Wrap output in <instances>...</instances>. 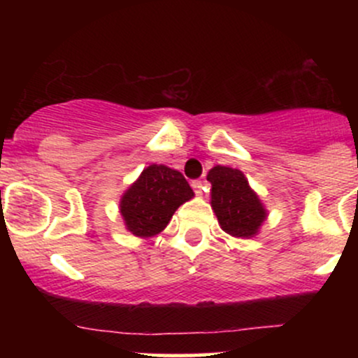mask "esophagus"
<instances>
[{"label": "esophagus", "instance_id": "obj_1", "mask_svg": "<svg viewBox=\"0 0 358 358\" xmlns=\"http://www.w3.org/2000/svg\"><path fill=\"white\" fill-rule=\"evenodd\" d=\"M192 188H193V192H195L196 195H199V196H202V195H203L205 187H203V182H202V180H195V182H192Z\"/></svg>", "mask_w": 358, "mask_h": 358}]
</instances>
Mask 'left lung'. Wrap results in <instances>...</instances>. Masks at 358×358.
<instances>
[{"mask_svg": "<svg viewBox=\"0 0 358 358\" xmlns=\"http://www.w3.org/2000/svg\"><path fill=\"white\" fill-rule=\"evenodd\" d=\"M207 180L212 183V208L220 227L234 237H252L264 222L266 210L244 173L234 168L213 166Z\"/></svg>", "mask_w": 358, "mask_h": 358, "instance_id": "obj_1", "label": "left lung"}]
</instances>
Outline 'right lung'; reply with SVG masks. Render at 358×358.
<instances>
[{
  "instance_id": "obj_1",
  "label": "right lung",
  "mask_w": 358,
  "mask_h": 358,
  "mask_svg": "<svg viewBox=\"0 0 358 358\" xmlns=\"http://www.w3.org/2000/svg\"><path fill=\"white\" fill-rule=\"evenodd\" d=\"M192 196L193 190L180 171L165 165L148 166L121 199L127 231L138 237L156 236Z\"/></svg>"
}]
</instances>
